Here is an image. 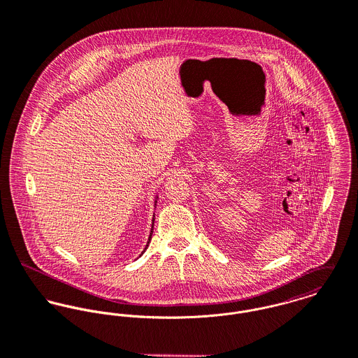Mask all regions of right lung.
<instances>
[{"label":"right lung","instance_id":"obj_1","mask_svg":"<svg viewBox=\"0 0 358 358\" xmlns=\"http://www.w3.org/2000/svg\"><path fill=\"white\" fill-rule=\"evenodd\" d=\"M157 203H158V195L155 196V207H157ZM154 221H155V214H154V218H152V227H151V234H150V238H148V241H147V245H145V248H144V251L141 252V255L145 252V250L148 248V244H150V241H151V238H152V232H154ZM140 255V257H141Z\"/></svg>","mask_w":358,"mask_h":358}]
</instances>
